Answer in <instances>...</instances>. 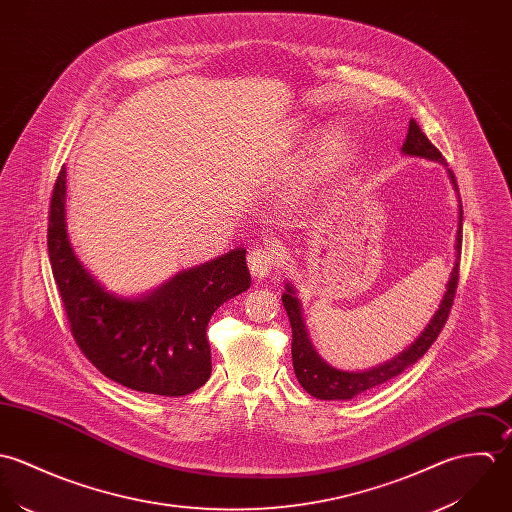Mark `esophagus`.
<instances>
[{
  "instance_id": "1",
  "label": "esophagus",
  "mask_w": 512,
  "mask_h": 512,
  "mask_svg": "<svg viewBox=\"0 0 512 512\" xmlns=\"http://www.w3.org/2000/svg\"><path fill=\"white\" fill-rule=\"evenodd\" d=\"M247 263H249V271L255 279H265V277H269V273L275 267V255L269 249L257 247L247 255Z\"/></svg>"
}]
</instances>
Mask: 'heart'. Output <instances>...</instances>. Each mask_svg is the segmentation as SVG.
<instances>
[{"label":"heart","instance_id":"heart-1","mask_svg":"<svg viewBox=\"0 0 512 512\" xmlns=\"http://www.w3.org/2000/svg\"><path fill=\"white\" fill-rule=\"evenodd\" d=\"M293 134H295V136H303V126H297V128L293 130Z\"/></svg>","mask_w":512,"mask_h":512}]
</instances>
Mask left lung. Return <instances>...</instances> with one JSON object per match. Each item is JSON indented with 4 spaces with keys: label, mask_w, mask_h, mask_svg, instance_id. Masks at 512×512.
<instances>
[{
    "label": "left lung",
    "mask_w": 512,
    "mask_h": 512,
    "mask_svg": "<svg viewBox=\"0 0 512 512\" xmlns=\"http://www.w3.org/2000/svg\"><path fill=\"white\" fill-rule=\"evenodd\" d=\"M404 156H415V158H425L431 162H439L447 168L445 158L441 152L429 142V138L421 132L419 124L411 118L409 120L408 136L402 146ZM449 180L457 192V202H459V221H457V235H455V263L445 287V295L439 303V308L423 328V332L409 344L404 352H400L396 358L374 366L370 370L362 372H346L330 366L322 356L316 352L308 338L307 324L303 318V308L301 301L297 299V289L291 283H285V293H283V305L289 314V322L293 328V368L297 374L299 384L307 390L310 396L316 400H352L358 394L372 390L396 376H400L409 366H413L435 342L439 332L443 330V324L447 322L449 310L455 299V289L459 281V259H461V237H463V205L459 198V188L453 172L447 168Z\"/></svg>",
    "instance_id": "1"
}]
</instances>
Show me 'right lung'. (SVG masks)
<instances>
[{"label":"right lung","instance_id":"right-lung-1","mask_svg":"<svg viewBox=\"0 0 512 512\" xmlns=\"http://www.w3.org/2000/svg\"><path fill=\"white\" fill-rule=\"evenodd\" d=\"M67 170L49 211L47 247L71 332L83 354L116 384L166 398L202 388L211 374V314L251 285L245 249L180 271L140 297L108 291L77 257L67 233Z\"/></svg>","mask_w":512,"mask_h":512}]
</instances>
